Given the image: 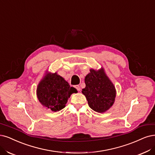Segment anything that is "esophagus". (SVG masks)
Here are the masks:
<instances>
[{"label":"esophagus","instance_id":"esophagus-1","mask_svg":"<svg viewBox=\"0 0 155 155\" xmlns=\"http://www.w3.org/2000/svg\"><path fill=\"white\" fill-rule=\"evenodd\" d=\"M74 87H75V89L77 90V91H81V86H80L79 85H75V86H74Z\"/></svg>","mask_w":155,"mask_h":155}]
</instances>
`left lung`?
I'll return each mask as SVG.
<instances>
[{
	"label": "left lung",
	"instance_id": "left-lung-1",
	"mask_svg": "<svg viewBox=\"0 0 155 155\" xmlns=\"http://www.w3.org/2000/svg\"><path fill=\"white\" fill-rule=\"evenodd\" d=\"M85 87L82 93L86 98L90 108L99 113L109 109L115 101L116 91L104 69H91L90 73L85 77Z\"/></svg>",
	"mask_w": 155,
	"mask_h": 155
}]
</instances>
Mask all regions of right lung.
I'll list each match as a JSON object with an SVG mask.
<instances>
[{
	"mask_svg": "<svg viewBox=\"0 0 155 155\" xmlns=\"http://www.w3.org/2000/svg\"><path fill=\"white\" fill-rule=\"evenodd\" d=\"M75 88L70 87L68 82L57 73H47L39 82L36 94L41 104L53 112L59 111L66 106Z\"/></svg>",
	"mask_w": 155,
	"mask_h": 155,
	"instance_id": "1",
	"label": "right lung"
}]
</instances>
